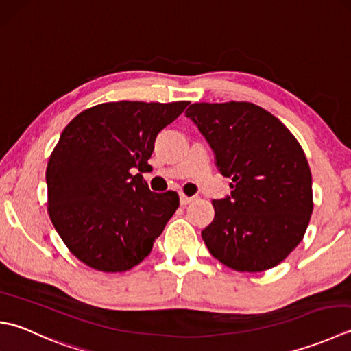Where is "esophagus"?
<instances>
[{"mask_svg":"<svg viewBox=\"0 0 351 351\" xmlns=\"http://www.w3.org/2000/svg\"><path fill=\"white\" fill-rule=\"evenodd\" d=\"M195 201V196H187V195H181L180 196V202L181 205H189L190 202Z\"/></svg>","mask_w":351,"mask_h":351,"instance_id":"34e87169","label":"esophagus"}]
</instances>
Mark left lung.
<instances>
[{"label":"left lung","instance_id":"left-lung-1","mask_svg":"<svg viewBox=\"0 0 351 351\" xmlns=\"http://www.w3.org/2000/svg\"><path fill=\"white\" fill-rule=\"evenodd\" d=\"M185 115L208 141L231 195L202 230L211 256L240 272L277 266L303 240L313 210L303 147L277 117L248 101L195 103Z\"/></svg>","mask_w":351,"mask_h":351}]
</instances>
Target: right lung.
Here are the masks:
<instances>
[{"instance_id":"add662e5","label":"right lung","mask_w":351,"mask_h":351,"mask_svg":"<svg viewBox=\"0 0 351 351\" xmlns=\"http://www.w3.org/2000/svg\"><path fill=\"white\" fill-rule=\"evenodd\" d=\"M189 101H109L68 123L47 166L48 215L66 248L101 272L132 269L180 207L143 180L156 135ZM134 168L141 173L132 176Z\"/></svg>"}]
</instances>
